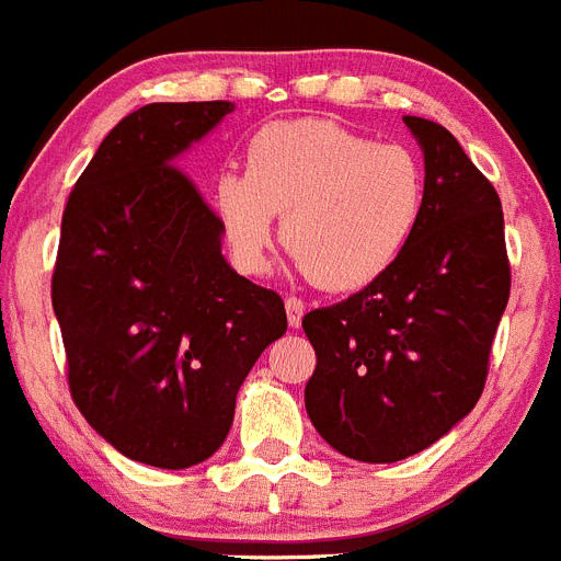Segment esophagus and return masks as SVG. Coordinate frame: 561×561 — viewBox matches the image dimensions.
I'll return each mask as SVG.
<instances>
[{
  "label": "esophagus",
  "mask_w": 561,
  "mask_h": 561,
  "mask_svg": "<svg viewBox=\"0 0 561 561\" xmlns=\"http://www.w3.org/2000/svg\"><path fill=\"white\" fill-rule=\"evenodd\" d=\"M285 310H287V324L290 328H299L301 324V316H305V301L296 299V296H287L285 299Z\"/></svg>",
  "instance_id": "1"
}]
</instances>
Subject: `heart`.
<instances>
[{
	"instance_id": "obj_1",
	"label": "heart",
	"mask_w": 561,
	"mask_h": 561,
	"mask_svg": "<svg viewBox=\"0 0 561 561\" xmlns=\"http://www.w3.org/2000/svg\"><path fill=\"white\" fill-rule=\"evenodd\" d=\"M426 180L401 144H375L333 121L262 126L245 174L226 172L214 206L237 265L265 271L276 214L282 242L321 290H358L383 276L421 222Z\"/></svg>"
}]
</instances>
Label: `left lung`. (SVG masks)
I'll return each mask as SVG.
<instances>
[{"mask_svg": "<svg viewBox=\"0 0 561 561\" xmlns=\"http://www.w3.org/2000/svg\"><path fill=\"white\" fill-rule=\"evenodd\" d=\"M426 169L421 222L387 274L301 319L316 350L305 407L344 457L396 462L469 415L511 294L503 206L440 124L407 115Z\"/></svg>", "mask_w": 561, "mask_h": 561, "instance_id": "1", "label": "left lung"}]
</instances>
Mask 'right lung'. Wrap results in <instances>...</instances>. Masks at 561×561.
<instances>
[{
	"label": "right lung",
	"mask_w": 561,
	"mask_h": 561,
	"mask_svg": "<svg viewBox=\"0 0 561 561\" xmlns=\"http://www.w3.org/2000/svg\"><path fill=\"white\" fill-rule=\"evenodd\" d=\"M228 112L188 101L126 115L61 217L53 310L72 401L121 455L158 469L220 449L245 375L287 330L279 294L228 265L220 217L174 165Z\"/></svg>",
	"instance_id": "right-lung-1"
}]
</instances>
